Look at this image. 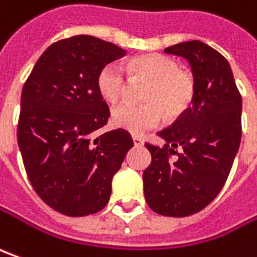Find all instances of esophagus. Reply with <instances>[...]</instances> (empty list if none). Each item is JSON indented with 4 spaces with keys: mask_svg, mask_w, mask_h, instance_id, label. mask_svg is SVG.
Segmentation results:
<instances>
[{
    "mask_svg": "<svg viewBox=\"0 0 257 257\" xmlns=\"http://www.w3.org/2000/svg\"><path fill=\"white\" fill-rule=\"evenodd\" d=\"M132 141H134V145L135 146H142L144 145V139L139 137H132Z\"/></svg>",
    "mask_w": 257,
    "mask_h": 257,
    "instance_id": "esophagus-1",
    "label": "esophagus"
}]
</instances>
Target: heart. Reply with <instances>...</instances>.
<instances>
[{"label": "heart", "mask_w": 257, "mask_h": 257, "mask_svg": "<svg viewBox=\"0 0 257 257\" xmlns=\"http://www.w3.org/2000/svg\"><path fill=\"white\" fill-rule=\"evenodd\" d=\"M125 71L132 82H148L144 105H120L113 109L111 122L116 128L139 135L161 123L162 118L175 120L189 111L195 99L196 82L189 71L179 68L171 57L146 54L132 58ZM96 89L109 105H116L126 91V79L119 68L106 65L96 76Z\"/></svg>", "instance_id": "1"}]
</instances>
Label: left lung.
Instances as JSON below:
<instances>
[{"instance_id":"8db88e82","label":"left lung","mask_w":257,"mask_h":257,"mask_svg":"<svg viewBox=\"0 0 257 257\" xmlns=\"http://www.w3.org/2000/svg\"><path fill=\"white\" fill-rule=\"evenodd\" d=\"M165 52L188 59L196 92L189 111L158 132L165 145L145 144L152 161L142 175L144 193L156 213L185 217L206 208L230 173L242 138V96L216 49L188 41Z\"/></svg>"}]
</instances>
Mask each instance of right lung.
<instances>
[{
	"instance_id": "obj_1",
	"label": "right lung",
	"mask_w": 257,
	"mask_h": 257,
	"mask_svg": "<svg viewBox=\"0 0 257 257\" xmlns=\"http://www.w3.org/2000/svg\"><path fill=\"white\" fill-rule=\"evenodd\" d=\"M125 54L96 37H71L49 45L24 84L17 129L24 166L37 195L62 215L105 208L112 178L134 146L123 129L92 139L109 118L96 76Z\"/></svg>"
}]
</instances>
